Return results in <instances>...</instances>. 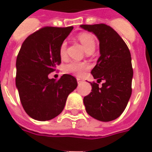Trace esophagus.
<instances>
[{
	"label": "esophagus",
	"instance_id": "34e87169",
	"mask_svg": "<svg viewBox=\"0 0 152 152\" xmlns=\"http://www.w3.org/2000/svg\"><path fill=\"white\" fill-rule=\"evenodd\" d=\"M83 80H84L81 79V78H77V82H78V84H80Z\"/></svg>",
	"mask_w": 152,
	"mask_h": 152
}]
</instances>
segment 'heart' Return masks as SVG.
I'll return each instance as SVG.
<instances>
[{
	"instance_id": "heart-1",
	"label": "heart",
	"mask_w": 152,
	"mask_h": 152,
	"mask_svg": "<svg viewBox=\"0 0 152 152\" xmlns=\"http://www.w3.org/2000/svg\"><path fill=\"white\" fill-rule=\"evenodd\" d=\"M78 40L82 44L87 53L93 52L95 49V40L92 35L82 32L78 35ZM66 41H63L59 47V54L61 57H64L66 54ZM88 68V65L85 63L80 62H71L65 66V72L75 76H81Z\"/></svg>"
}]
</instances>
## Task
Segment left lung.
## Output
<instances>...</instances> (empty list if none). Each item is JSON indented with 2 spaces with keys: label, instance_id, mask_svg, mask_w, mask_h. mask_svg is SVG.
<instances>
[{
  "label": "left lung",
  "instance_id": "1",
  "mask_svg": "<svg viewBox=\"0 0 152 152\" xmlns=\"http://www.w3.org/2000/svg\"><path fill=\"white\" fill-rule=\"evenodd\" d=\"M91 31L99 40L100 57L91 74L99 87L91 83L92 92L84 98L87 113L103 122L112 121L121 115L126 107L132 94L133 67L127 45L110 26L100 24L80 25Z\"/></svg>",
  "mask_w": 152,
  "mask_h": 152
}]
</instances>
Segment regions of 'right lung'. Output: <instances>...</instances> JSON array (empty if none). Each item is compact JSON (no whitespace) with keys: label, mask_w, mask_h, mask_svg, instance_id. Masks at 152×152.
Listing matches in <instances>:
<instances>
[{"label":"right lung","mask_w":152,"mask_h":152,"mask_svg":"<svg viewBox=\"0 0 152 152\" xmlns=\"http://www.w3.org/2000/svg\"><path fill=\"white\" fill-rule=\"evenodd\" d=\"M73 27H44L26 38L16 60V87L27 114L34 120L50 121L63 112L67 96L77 87L76 79L64 74L50 79L61 63L59 47Z\"/></svg>","instance_id":"right-lung-1"}]
</instances>
